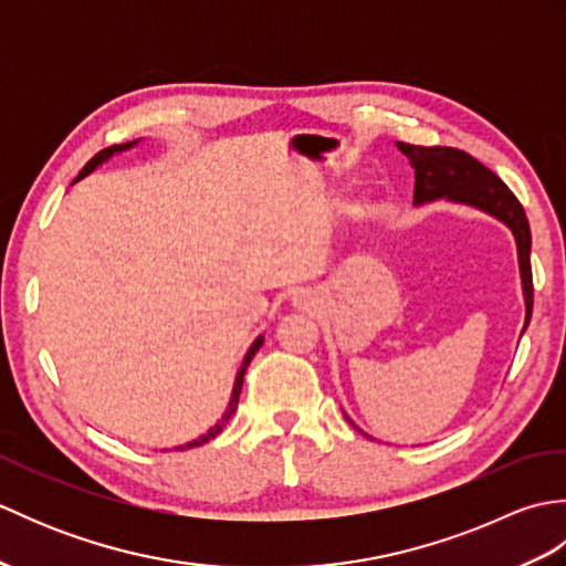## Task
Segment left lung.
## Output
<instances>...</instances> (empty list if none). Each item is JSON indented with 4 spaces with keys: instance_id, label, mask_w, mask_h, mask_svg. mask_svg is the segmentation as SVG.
I'll list each match as a JSON object with an SVG mask.
<instances>
[{
    "instance_id": "obj_1",
    "label": "left lung",
    "mask_w": 566,
    "mask_h": 566,
    "mask_svg": "<svg viewBox=\"0 0 566 566\" xmlns=\"http://www.w3.org/2000/svg\"><path fill=\"white\" fill-rule=\"evenodd\" d=\"M416 170V189L413 203L448 199L454 203H467L489 216H494L501 223L511 228L518 248V268H521V284L525 296V326L531 323L533 314V270H531V226L527 216L515 199L513 191L501 182V179L479 163L472 155L457 148L442 146H411V143H396ZM347 418V416H345ZM350 420V418H347ZM353 423V420H350ZM355 426V423H353ZM355 430H359L355 426ZM363 432V430H359Z\"/></svg>"
}]
</instances>
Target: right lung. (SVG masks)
I'll return each instance as SVG.
<instances>
[{
  "instance_id": "obj_1",
  "label": "right lung",
  "mask_w": 566,
  "mask_h": 566,
  "mask_svg": "<svg viewBox=\"0 0 566 566\" xmlns=\"http://www.w3.org/2000/svg\"><path fill=\"white\" fill-rule=\"evenodd\" d=\"M134 146H138V140H130V143H122V146H112V148H104V150H99L97 155H94V158L82 167V172L75 177V182H80L82 177H87L90 172H94L97 170V167L102 165V163H106L109 158H114L116 153H124V150H130ZM72 182V185H75ZM262 343H264V338L260 335V338L250 345V350L245 353V357H243V365H240V369H238V375H235V384H233V394H231V401H228V408H226V413L221 416V420L219 423H216L213 428H209L207 432H203V436H199L197 440H191V442H187V444H179L177 450H187V448H199V444H203V442H209L211 438H216L219 436V432L223 430V426L228 423V418H231L233 413H235V408H238V399H240V389H243V377H245V369H248V365L252 363V357H255V353L260 350L262 347Z\"/></svg>"
}]
</instances>
